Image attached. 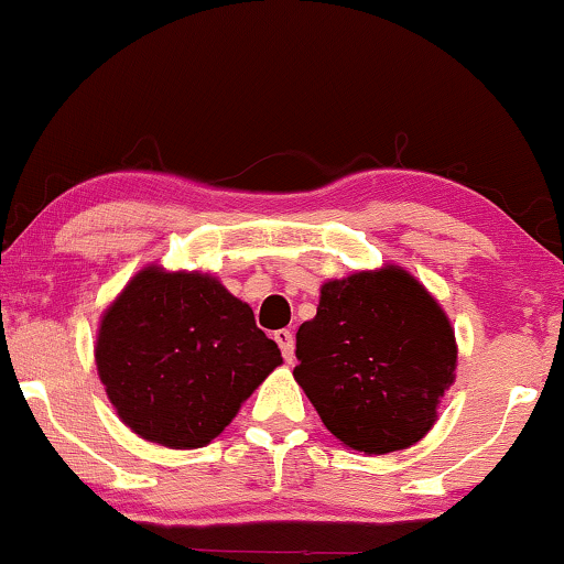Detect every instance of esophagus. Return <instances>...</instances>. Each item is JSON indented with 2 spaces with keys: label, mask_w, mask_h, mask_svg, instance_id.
Returning <instances> with one entry per match:
<instances>
[{
  "label": "esophagus",
  "mask_w": 564,
  "mask_h": 564,
  "mask_svg": "<svg viewBox=\"0 0 564 564\" xmlns=\"http://www.w3.org/2000/svg\"><path fill=\"white\" fill-rule=\"evenodd\" d=\"M274 341L280 344L284 361H288V365H292V359H295V338H292V330H288V328L274 330Z\"/></svg>",
  "instance_id": "1"
}]
</instances>
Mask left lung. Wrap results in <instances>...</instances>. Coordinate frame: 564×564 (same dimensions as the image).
<instances>
[{
	"instance_id": "obj_1",
	"label": "left lung",
	"mask_w": 564,
	"mask_h": 564,
	"mask_svg": "<svg viewBox=\"0 0 564 564\" xmlns=\"http://www.w3.org/2000/svg\"><path fill=\"white\" fill-rule=\"evenodd\" d=\"M295 354L292 375L321 421L365 454L426 436L457 365L449 318L395 267L323 284L318 313L297 328Z\"/></svg>"
}]
</instances>
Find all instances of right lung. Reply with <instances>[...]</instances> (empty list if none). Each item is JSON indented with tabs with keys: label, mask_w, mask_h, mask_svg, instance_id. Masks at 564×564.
I'll use <instances>...</instances> for the list:
<instances>
[{
	"label": "right lung",
	"mask_w": 564,
	"mask_h": 564,
	"mask_svg": "<svg viewBox=\"0 0 564 564\" xmlns=\"http://www.w3.org/2000/svg\"><path fill=\"white\" fill-rule=\"evenodd\" d=\"M97 372L138 436L172 449L210 444L282 354L253 311L197 272H138L102 315Z\"/></svg>",
	"instance_id": "obj_1"
}]
</instances>
